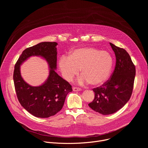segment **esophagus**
Segmentation results:
<instances>
[{
  "mask_svg": "<svg viewBox=\"0 0 148 148\" xmlns=\"http://www.w3.org/2000/svg\"><path fill=\"white\" fill-rule=\"evenodd\" d=\"M73 90L74 91H80L81 90V88H78V87H73Z\"/></svg>",
  "mask_w": 148,
  "mask_h": 148,
  "instance_id": "esophagus-1",
  "label": "esophagus"
}]
</instances>
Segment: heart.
I'll use <instances>...</instances> for the list:
<instances>
[{
	"instance_id": "heart-1",
	"label": "heart",
	"mask_w": 148,
	"mask_h": 148,
	"mask_svg": "<svg viewBox=\"0 0 148 148\" xmlns=\"http://www.w3.org/2000/svg\"><path fill=\"white\" fill-rule=\"evenodd\" d=\"M59 69L67 81H71L81 70L82 74L78 79L80 84L90 82L99 86L106 82L111 74L114 58L107 51L92 47L75 49L69 56H62L58 61Z\"/></svg>"
}]
</instances>
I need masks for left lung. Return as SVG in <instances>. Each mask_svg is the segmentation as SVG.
Instances as JSON below:
<instances>
[{
  "mask_svg": "<svg viewBox=\"0 0 148 148\" xmlns=\"http://www.w3.org/2000/svg\"><path fill=\"white\" fill-rule=\"evenodd\" d=\"M110 45L116 57L115 70L110 79L92 90L95 97L88 104L92 110L105 115L117 112L130 100L136 73L127 51L112 43Z\"/></svg>",
  "mask_w": 148,
  "mask_h": 148,
  "instance_id": "obj_1",
  "label": "left lung"
}]
</instances>
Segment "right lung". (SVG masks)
<instances>
[{
    "label": "right lung",
    "mask_w": 148,
    "mask_h": 148,
    "mask_svg": "<svg viewBox=\"0 0 148 148\" xmlns=\"http://www.w3.org/2000/svg\"><path fill=\"white\" fill-rule=\"evenodd\" d=\"M56 42H42L25 49L16 62L13 81L17 97L21 105L30 114L38 118H49L62 108L71 86L55 71L57 69ZM32 56L45 58L49 67V75L40 86H30L22 78L20 66Z\"/></svg>",
    "instance_id": "1"
}]
</instances>
